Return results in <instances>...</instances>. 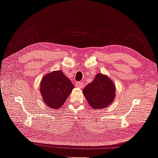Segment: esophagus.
Segmentation results:
<instances>
[{"label": "esophagus", "mask_w": 158, "mask_h": 158, "mask_svg": "<svg viewBox=\"0 0 158 158\" xmlns=\"http://www.w3.org/2000/svg\"><path fill=\"white\" fill-rule=\"evenodd\" d=\"M76 86L78 88H82L84 87V84H83V82H76L75 84Z\"/></svg>", "instance_id": "obj_1"}]
</instances>
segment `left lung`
Segmentation results:
<instances>
[{"mask_svg":"<svg viewBox=\"0 0 158 158\" xmlns=\"http://www.w3.org/2000/svg\"><path fill=\"white\" fill-rule=\"evenodd\" d=\"M115 86L107 76L98 74L83 89L89 106L94 109H103L112 103L115 98Z\"/></svg>","mask_w":158,"mask_h":158,"instance_id":"8db88e82","label":"left lung"}]
</instances>
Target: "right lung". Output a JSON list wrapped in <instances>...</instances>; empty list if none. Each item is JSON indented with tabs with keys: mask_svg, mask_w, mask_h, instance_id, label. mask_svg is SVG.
<instances>
[{
	"mask_svg": "<svg viewBox=\"0 0 158 158\" xmlns=\"http://www.w3.org/2000/svg\"><path fill=\"white\" fill-rule=\"evenodd\" d=\"M74 88L63 72L53 71L43 77L40 92L47 107L57 109L62 107Z\"/></svg>",
	"mask_w": 158,
	"mask_h": 158,
	"instance_id": "obj_1",
	"label": "right lung"
}]
</instances>
